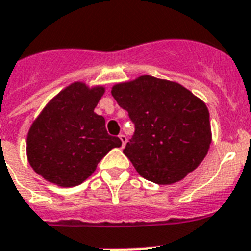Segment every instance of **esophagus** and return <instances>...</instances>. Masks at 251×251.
<instances>
[{
  "label": "esophagus",
  "mask_w": 251,
  "mask_h": 251,
  "mask_svg": "<svg viewBox=\"0 0 251 251\" xmlns=\"http://www.w3.org/2000/svg\"><path fill=\"white\" fill-rule=\"evenodd\" d=\"M119 138H120V141H122V146L126 145V142H127V136L123 135V133H120Z\"/></svg>",
  "instance_id": "obj_1"
}]
</instances>
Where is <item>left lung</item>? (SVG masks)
<instances>
[{
  "mask_svg": "<svg viewBox=\"0 0 251 251\" xmlns=\"http://www.w3.org/2000/svg\"><path fill=\"white\" fill-rule=\"evenodd\" d=\"M111 94L135 124L123 153L155 184H174L200 166L211 144L205 102L179 83L144 75L114 85Z\"/></svg>",
  "mask_w": 251,
  "mask_h": 251,
  "instance_id": "1",
  "label": "left lung"
}]
</instances>
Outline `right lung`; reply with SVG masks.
<instances>
[{
    "instance_id": "1",
    "label": "right lung",
    "mask_w": 251,
    "mask_h": 251,
    "mask_svg": "<svg viewBox=\"0 0 251 251\" xmlns=\"http://www.w3.org/2000/svg\"><path fill=\"white\" fill-rule=\"evenodd\" d=\"M103 93V87L76 81L44 107L27 136L28 162L35 172L55 185L76 186L110 150L122 146L119 137L106 131L105 118L94 113Z\"/></svg>"
}]
</instances>
